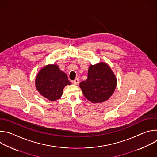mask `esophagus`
<instances>
[{"label": "esophagus", "mask_w": 157, "mask_h": 157, "mask_svg": "<svg viewBox=\"0 0 157 157\" xmlns=\"http://www.w3.org/2000/svg\"><path fill=\"white\" fill-rule=\"evenodd\" d=\"M79 82V79L78 78H77L76 79H75L74 81H73V83L75 84H78Z\"/></svg>", "instance_id": "34e87169"}]
</instances>
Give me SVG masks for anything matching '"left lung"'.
Segmentation results:
<instances>
[{"mask_svg": "<svg viewBox=\"0 0 157 157\" xmlns=\"http://www.w3.org/2000/svg\"><path fill=\"white\" fill-rule=\"evenodd\" d=\"M116 86L114 73L104 62L89 66L87 79L79 84L84 97L93 103H101L109 99Z\"/></svg>", "mask_w": 157, "mask_h": 157, "instance_id": "8db88e82", "label": "left lung"}]
</instances>
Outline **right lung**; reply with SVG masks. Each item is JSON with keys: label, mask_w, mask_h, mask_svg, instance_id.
<instances>
[{"label": "right lung", "mask_w": 157, "mask_h": 157, "mask_svg": "<svg viewBox=\"0 0 157 157\" xmlns=\"http://www.w3.org/2000/svg\"><path fill=\"white\" fill-rule=\"evenodd\" d=\"M66 74L56 64H48L40 70L35 79V86L40 94L50 101L59 99L63 89L70 85Z\"/></svg>", "instance_id": "obj_1"}]
</instances>
